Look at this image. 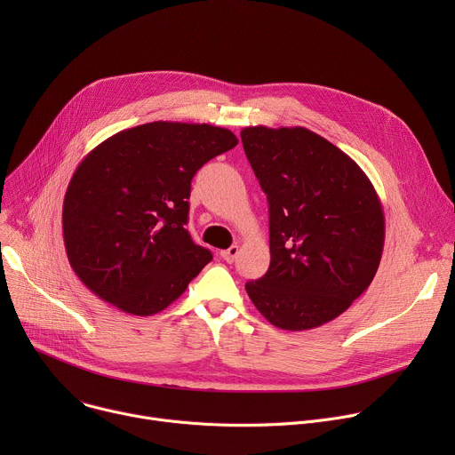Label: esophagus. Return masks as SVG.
Returning <instances> with one entry per match:
<instances>
[{
  "label": "esophagus",
  "mask_w": 455,
  "mask_h": 455,
  "mask_svg": "<svg viewBox=\"0 0 455 455\" xmlns=\"http://www.w3.org/2000/svg\"><path fill=\"white\" fill-rule=\"evenodd\" d=\"M237 255H239V246H237V244H232L230 248H227V250L221 251V257L225 259L227 263H234L235 259H237Z\"/></svg>",
  "instance_id": "34e87169"
}]
</instances>
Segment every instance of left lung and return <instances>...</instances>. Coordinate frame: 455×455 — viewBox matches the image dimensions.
Segmentation results:
<instances>
[{"label": "left lung", "instance_id": "left-lung-1", "mask_svg": "<svg viewBox=\"0 0 455 455\" xmlns=\"http://www.w3.org/2000/svg\"><path fill=\"white\" fill-rule=\"evenodd\" d=\"M241 140L268 198L272 255L246 293L275 328H318L376 275L385 241L378 194L355 160L306 127L251 125Z\"/></svg>", "mask_w": 455, "mask_h": 455}]
</instances>
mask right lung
Returning <instances> with one entry per match:
<instances>
[{"instance_id": "1", "label": "right lung", "mask_w": 455, "mask_h": 455, "mask_svg": "<svg viewBox=\"0 0 455 455\" xmlns=\"http://www.w3.org/2000/svg\"><path fill=\"white\" fill-rule=\"evenodd\" d=\"M237 139L209 124L149 122L109 137L76 169L62 205L68 261L104 302L149 316L212 261L190 239V181Z\"/></svg>"}]
</instances>
